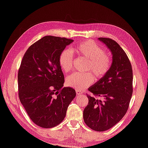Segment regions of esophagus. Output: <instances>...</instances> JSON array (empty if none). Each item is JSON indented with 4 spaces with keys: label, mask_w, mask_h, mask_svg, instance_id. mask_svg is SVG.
<instances>
[{
    "label": "esophagus",
    "mask_w": 148,
    "mask_h": 148,
    "mask_svg": "<svg viewBox=\"0 0 148 148\" xmlns=\"http://www.w3.org/2000/svg\"><path fill=\"white\" fill-rule=\"evenodd\" d=\"M76 94L78 95H79L82 94V91H79V90H76Z\"/></svg>",
    "instance_id": "obj_1"
}]
</instances>
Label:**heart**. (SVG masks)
<instances>
[{"mask_svg": "<svg viewBox=\"0 0 148 148\" xmlns=\"http://www.w3.org/2000/svg\"><path fill=\"white\" fill-rule=\"evenodd\" d=\"M72 51L79 57L88 60L87 71H91L95 79H101L109 71L111 59L105 54L104 49L92 41H85L72 48ZM74 56L69 49H64L58 57V63L64 72H69L73 68ZM93 82L92 74L76 72L66 79L68 86L82 91L90 86Z\"/></svg>", "mask_w": 148, "mask_h": 148, "instance_id": "1", "label": "heart"}]
</instances>
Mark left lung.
Segmentation results:
<instances>
[{"instance_id": "1", "label": "left lung", "mask_w": 148, "mask_h": 148, "mask_svg": "<svg viewBox=\"0 0 148 148\" xmlns=\"http://www.w3.org/2000/svg\"><path fill=\"white\" fill-rule=\"evenodd\" d=\"M112 54V64L107 74L88 90L101 99L88 95V104L84 110L86 125L93 130H109L125 115L132 95V69L121 46L110 38L99 37Z\"/></svg>"}]
</instances>
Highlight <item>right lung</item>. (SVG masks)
Wrapping results in <instances>:
<instances>
[{"mask_svg":"<svg viewBox=\"0 0 148 148\" xmlns=\"http://www.w3.org/2000/svg\"><path fill=\"white\" fill-rule=\"evenodd\" d=\"M70 39L47 36L36 41L23 55L18 70V95L28 116L37 126L49 128L64 120L76 97L73 88L63 87L64 74L58 57Z\"/></svg>","mask_w":148,"mask_h":148,"instance_id":"right-lung-1","label":"right lung"}]
</instances>
